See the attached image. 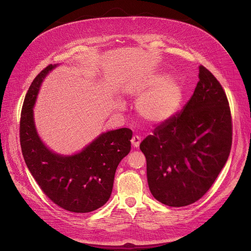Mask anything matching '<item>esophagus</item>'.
Listing matches in <instances>:
<instances>
[{"mask_svg":"<svg viewBox=\"0 0 251 251\" xmlns=\"http://www.w3.org/2000/svg\"><path fill=\"white\" fill-rule=\"evenodd\" d=\"M131 143H132L133 147L138 148V147L140 146V143H141V137H139V136H133L132 139H131Z\"/></svg>","mask_w":251,"mask_h":251,"instance_id":"esophagus-1","label":"esophagus"}]
</instances>
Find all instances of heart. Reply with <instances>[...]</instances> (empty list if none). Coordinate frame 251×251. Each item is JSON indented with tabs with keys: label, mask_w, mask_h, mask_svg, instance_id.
Returning a JSON list of instances; mask_svg holds the SVG:
<instances>
[{
	"label": "heart",
	"mask_w": 251,
	"mask_h": 251,
	"mask_svg": "<svg viewBox=\"0 0 251 251\" xmlns=\"http://www.w3.org/2000/svg\"><path fill=\"white\" fill-rule=\"evenodd\" d=\"M138 96H141L136 104L139 116L148 123L162 124L180 108L183 87L176 79L159 75L139 87Z\"/></svg>",
	"instance_id": "obj_1"
}]
</instances>
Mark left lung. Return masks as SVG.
<instances>
[{"label": "left lung", "mask_w": 251, "mask_h": 251, "mask_svg": "<svg viewBox=\"0 0 251 251\" xmlns=\"http://www.w3.org/2000/svg\"><path fill=\"white\" fill-rule=\"evenodd\" d=\"M199 82L181 112L158 125L141 142L153 197L169 206L199 201L217 180L232 143V122L226 92L200 65Z\"/></svg>", "instance_id": "8db88e82"}]
</instances>
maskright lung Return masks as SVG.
Here are the masks:
<instances>
[{
	"label": "right lung",
	"mask_w": 251,
	"mask_h": 251,
	"mask_svg": "<svg viewBox=\"0 0 251 251\" xmlns=\"http://www.w3.org/2000/svg\"><path fill=\"white\" fill-rule=\"evenodd\" d=\"M55 66L50 64L42 70L25 95L20 122L22 153L31 176L51 201L71 212H90L109 200L116 169L131 150L132 131L120 128L102 133L71 156L50 151L35 129L32 108L44 78Z\"/></svg>",
	"instance_id": "right-lung-1"
}]
</instances>
